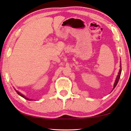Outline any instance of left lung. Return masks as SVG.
Listing matches in <instances>:
<instances>
[{
  "label": "left lung",
  "mask_w": 131,
  "mask_h": 131,
  "mask_svg": "<svg viewBox=\"0 0 131 131\" xmlns=\"http://www.w3.org/2000/svg\"><path fill=\"white\" fill-rule=\"evenodd\" d=\"M121 63L120 65V70H119V72H118V75H117V77H116V79L115 80V83H114V86H113V89L116 87V86L117 84L118 83V81L119 80V78H120V77H121V71H122V69H121Z\"/></svg>",
  "instance_id": "1"
}]
</instances>
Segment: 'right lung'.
Returning a JSON list of instances; mask_svg holds the SVG:
<instances>
[{
  "instance_id": "obj_1",
  "label": "right lung",
  "mask_w": 131,
  "mask_h": 131,
  "mask_svg": "<svg viewBox=\"0 0 131 131\" xmlns=\"http://www.w3.org/2000/svg\"><path fill=\"white\" fill-rule=\"evenodd\" d=\"M15 91H16V93H18V94H19V95H20V96L23 97V98H24V99H27V100H31V99H30V100H29V99H27V98H26V97H25L24 96V95L23 94H21V93H19V92H18V91H16V90H15Z\"/></svg>"
}]
</instances>
